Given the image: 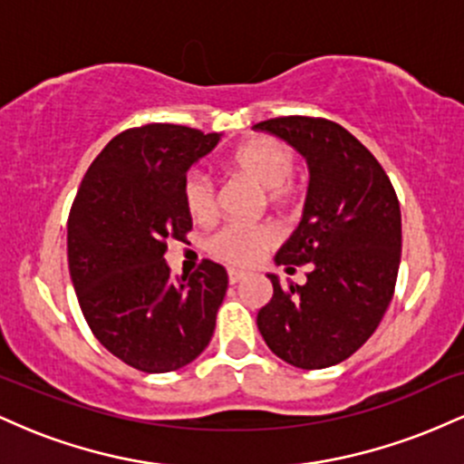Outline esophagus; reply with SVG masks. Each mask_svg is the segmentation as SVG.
<instances>
[{
  "label": "esophagus",
  "mask_w": 464,
  "mask_h": 464,
  "mask_svg": "<svg viewBox=\"0 0 464 464\" xmlns=\"http://www.w3.org/2000/svg\"><path fill=\"white\" fill-rule=\"evenodd\" d=\"M244 276H246V275H244L242 270H228V284L236 285V284H239V281L244 279Z\"/></svg>",
  "instance_id": "esophagus-1"
}]
</instances>
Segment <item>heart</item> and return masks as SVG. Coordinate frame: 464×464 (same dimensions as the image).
<instances>
[{"label":"heart","instance_id":"obj_1","mask_svg":"<svg viewBox=\"0 0 464 464\" xmlns=\"http://www.w3.org/2000/svg\"><path fill=\"white\" fill-rule=\"evenodd\" d=\"M228 169L250 180L266 191L273 205H287L295 200L296 188L292 177L296 172V157L285 143L276 140H257L244 143L228 157ZM183 205L191 220L207 222L216 216L214 183L200 172L188 174L183 180ZM279 233L273 225H228L207 239V253L218 262L246 268L275 246Z\"/></svg>","mask_w":464,"mask_h":464}]
</instances>
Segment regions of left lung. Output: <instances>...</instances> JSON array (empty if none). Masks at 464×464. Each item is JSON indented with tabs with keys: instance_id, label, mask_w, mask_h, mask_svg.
Returning <instances> with one entry per match:
<instances>
[{
	"instance_id": "1",
	"label": "left lung",
	"mask_w": 464,
	"mask_h": 464,
	"mask_svg": "<svg viewBox=\"0 0 464 464\" xmlns=\"http://www.w3.org/2000/svg\"><path fill=\"white\" fill-rule=\"evenodd\" d=\"M255 129L290 143L310 168L299 227L275 264H307L303 285L281 287L257 314L276 358L327 369L355 353L384 318L401 259V211L391 179L347 129L321 117H276Z\"/></svg>"
}]
</instances>
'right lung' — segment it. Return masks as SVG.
Masks as SVG:
<instances>
[{"instance_id": "obj_1", "label": "right lung", "mask_w": 464, "mask_h": 464, "mask_svg": "<svg viewBox=\"0 0 464 464\" xmlns=\"http://www.w3.org/2000/svg\"><path fill=\"white\" fill-rule=\"evenodd\" d=\"M222 132L148 124L113 137L95 157L72 205L67 259L80 310L115 358L143 372L183 369L209 344L228 276L205 262L169 276L165 250L183 242L188 169Z\"/></svg>"}]
</instances>
